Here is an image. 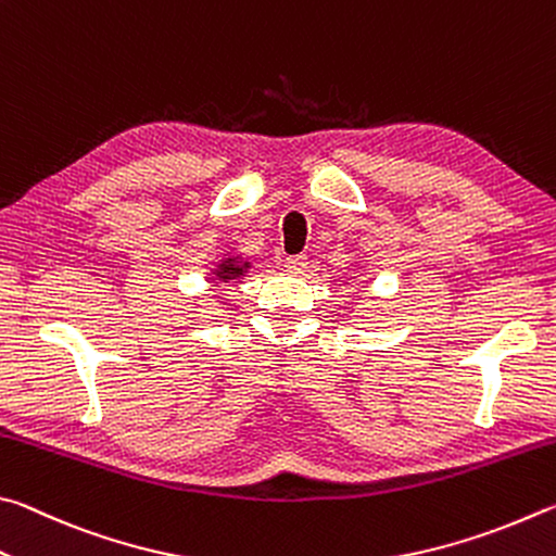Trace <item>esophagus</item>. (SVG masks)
Segmentation results:
<instances>
[{"label": "esophagus", "mask_w": 556, "mask_h": 556, "mask_svg": "<svg viewBox=\"0 0 556 556\" xmlns=\"http://www.w3.org/2000/svg\"><path fill=\"white\" fill-rule=\"evenodd\" d=\"M286 268L293 270V273L305 270L307 268V256H305V253H298V256H288L286 258Z\"/></svg>", "instance_id": "esophagus-1"}]
</instances>
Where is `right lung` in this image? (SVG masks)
Masks as SVG:
<instances>
[{
    "mask_svg": "<svg viewBox=\"0 0 556 556\" xmlns=\"http://www.w3.org/2000/svg\"><path fill=\"white\" fill-rule=\"evenodd\" d=\"M247 268H249V263H239L237 258H227L219 263V268L214 270V276H217V280H222V283H229V280L243 276Z\"/></svg>",
    "mask_w": 556,
    "mask_h": 556,
    "instance_id": "1",
    "label": "right lung"
}]
</instances>
